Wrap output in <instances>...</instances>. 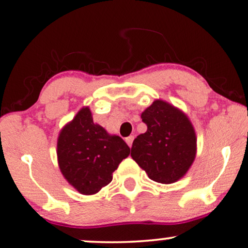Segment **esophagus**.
<instances>
[{"mask_svg": "<svg viewBox=\"0 0 248 248\" xmlns=\"http://www.w3.org/2000/svg\"><path fill=\"white\" fill-rule=\"evenodd\" d=\"M133 139H134L133 136H130V137H127V138H125V141H126V143L130 146V147H131V146H132Z\"/></svg>", "mask_w": 248, "mask_h": 248, "instance_id": "obj_1", "label": "esophagus"}]
</instances>
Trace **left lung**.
Masks as SVG:
<instances>
[{
  "instance_id": "8db88e82",
  "label": "left lung",
  "mask_w": 248,
  "mask_h": 248,
  "mask_svg": "<svg viewBox=\"0 0 248 248\" xmlns=\"http://www.w3.org/2000/svg\"><path fill=\"white\" fill-rule=\"evenodd\" d=\"M147 131L132 143L131 156L152 180L172 184L186 175L197 155V136L183 110L157 99L141 114Z\"/></svg>"
}]
</instances>
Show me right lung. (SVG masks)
<instances>
[{
  "instance_id": "right-lung-1",
  "label": "right lung",
  "mask_w": 248,
  "mask_h": 248,
  "mask_svg": "<svg viewBox=\"0 0 248 248\" xmlns=\"http://www.w3.org/2000/svg\"><path fill=\"white\" fill-rule=\"evenodd\" d=\"M57 162L61 172L80 194H96L112 180V172L130 155L121 137L94 123L88 107H82L60 131Z\"/></svg>"
}]
</instances>
